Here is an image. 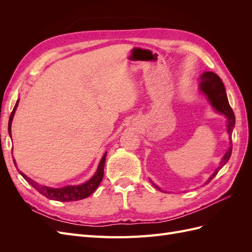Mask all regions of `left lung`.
I'll return each mask as SVG.
<instances>
[{
  "label": "left lung",
  "instance_id": "obj_1",
  "mask_svg": "<svg viewBox=\"0 0 252 252\" xmlns=\"http://www.w3.org/2000/svg\"><path fill=\"white\" fill-rule=\"evenodd\" d=\"M200 89L202 93L206 96H207L208 101L212 105V107L215 108L218 112L224 114V116L227 118V121H228L227 122V132L229 133V136H230L232 133V129L235 124V117H234V113L230 107L229 102H228L226 90H225L222 80L220 79V77L217 73L211 72V71H206L201 75ZM231 152H232V144H230V147L228 148V150L226 151V154L224 155L222 161H220V166L215 170V172L211 174V177L207 181H206V184H208V183L218 174L219 170L228 162V159L230 158ZM152 185L157 187L158 189H159L157 185L154 184V183H152Z\"/></svg>",
  "mask_w": 252,
  "mask_h": 252
}]
</instances>
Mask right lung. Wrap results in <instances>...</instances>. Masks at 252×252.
<instances>
[{
  "label": "right lung",
  "mask_w": 252,
  "mask_h": 252,
  "mask_svg": "<svg viewBox=\"0 0 252 252\" xmlns=\"http://www.w3.org/2000/svg\"><path fill=\"white\" fill-rule=\"evenodd\" d=\"M18 104H19V100L17 101L16 106L13 107V110L10 114L9 122H8V132H9L10 138H11V122H12V119L14 116V112H16V109L18 107ZM106 155H107V152H105L103 158H101L100 164H98L97 169H96L95 173L94 174V177L81 185H75V186L68 185V186L61 187V188H51V187H47L44 185H40L39 183H36L33 180L28 178L27 175H25L23 172H21V171H19V172L21 173L22 177L24 178L35 190H37V191H39L41 194L48 197V199H50V200L61 201V202L79 201V200L86 199V197H88L91 193H94V190L98 187V185H100V183L102 182L103 175H104V166H105ZM13 163H14V165H16V161H14V158H13Z\"/></svg>",
  "instance_id": "right-lung-1"
}]
</instances>
